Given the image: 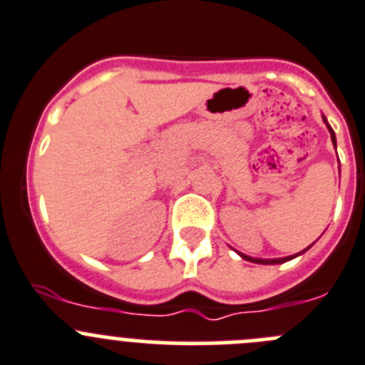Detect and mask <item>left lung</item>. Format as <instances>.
I'll list each match as a JSON object with an SVG mask.
<instances>
[{
  "mask_svg": "<svg viewBox=\"0 0 365 365\" xmlns=\"http://www.w3.org/2000/svg\"><path fill=\"white\" fill-rule=\"evenodd\" d=\"M324 122L328 124V120H326V118H324ZM328 129H329V133H331L333 144H335V133H333L331 125H329V124H328ZM302 252H304V250H302ZM241 257H243V259H247V261H252V263H259V264H277V263H284V261L292 259V255H290V257H281V259H252V257H248V255H243V254H241Z\"/></svg>",
  "mask_w": 365,
  "mask_h": 365,
  "instance_id": "obj_1",
  "label": "left lung"
}]
</instances>
